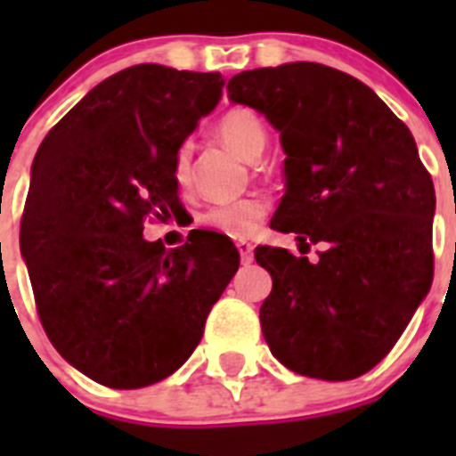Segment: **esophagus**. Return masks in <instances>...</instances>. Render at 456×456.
I'll use <instances>...</instances> for the list:
<instances>
[{"mask_svg": "<svg viewBox=\"0 0 456 456\" xmlns=\"http://www.w3.org/2000/svg\"><path fill=\"white\" fill-rule=\"evenodd\" d=\"M237 251H240L241 263H244V265L253 263V247L248 244V241H237Z\"/></svg>", "mask_w": 456, "mask_h": 456, "instance_id": "1", "label": "esophagus"}]
</instances>
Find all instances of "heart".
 <instances>
[{
	"label": "heart",
	"instance_id": "b5f03b06",
	"mask_svg": "<svg viewBox=\"0 0 456 456\" xmlns=\"http://www.w3.org/2000/svg\"><path fill=\"white\" fill-rule=\"evenodd\" d=\"M216 136L231 146L237 155L247 159H257L267 146V125L256 111L247 107H237L225 111L216 123ZM173 180L180 189L189 187L191 180V146L183 143L173 155L171 164ZM269 215V203L263 196H248V199L232 200V203L212 205L199 216L200 224L209 231L221 232L232 240H248L260 231Z\"/></svg>",
	"mask_w": 456,
	"mask_h": 456
}]
</instances>
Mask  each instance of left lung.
Returning a JSON list of instances; mask_svg holds the SVG:
<instances>
[{
    "label": "left lung",
    "mask_w": 456,
    "mask_h": 456,
    "mask_svg": "<svg viewBox=\"0 0 456 456\" xmlns=\"http://www.w3.org/2000/svg\"><path fill=\"white\" fill-rule=\"evenodd\" d=\"M228 98L281 130L288 191L273 231L326 244L315 265L257 247L273 288L260 326L273 356L304 377L347 381L400 340L432 288L436 193L409 127L377 93L322 63L240 72Z\"/></svg>",
    "instance_id": "left-lung-1"
}]
</instances>
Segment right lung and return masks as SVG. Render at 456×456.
Masks as SVG:
<instances>
[{
  "mask_svg": "<svg viewBox=\"0 0 456 456\" xmlns=\"http://www.w3.org/2000/svg\"><path fill=\"white\" fill-rule=\"evenodd\" d=\"M219 72L125 68L47 132L20 221L36 310L54 349L109 388L157 384L191 356L240 267L228 237L143 240L178 212L173 155L215 109Z\"/></svg>",
  "mask_w": 456,
  "mask_h": 456,
  "instance_id": "1",
  "label": "right lung"
}]
</instances>
